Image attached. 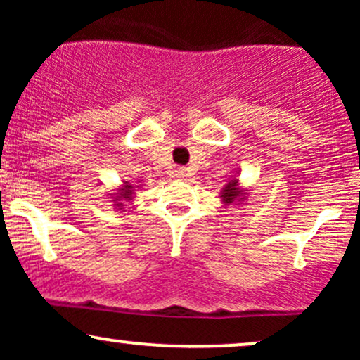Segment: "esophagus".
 I'll return each instance as SVG.
<instances>
[{"label":"esophagus","instance_id":"1","mask_svg":"<svg viewBox=\"0 0 360 360\" xmlns=\"http://www.w3.org/2000/svg\"><path fill=\"white\" fill-rule=\"evenodd\" d=\"M176 176L179 177V179L186 181L191 174H189V171H188V169H186V167H179V169H176Z\"/></svg>","mask_w":360,"mask_h":360}]
</instances>
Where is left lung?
<instances>
[{
  "instance_id": "obj_1",
  "label": "left lung",
  "mask_w": 360,
  "mask_h": 360,
  "mask_svg": "<svg viewBox=\"0 0 360 360\" xmlns=\"http://www.w3.org/2000/svg\"><path fill=\"white\" fill-rule=\"evenodd\" d=\"M220 194H221L220 198H221L223 203L229 206L232 203H237V201H238V203H240V201H245L247 189H242L240 183H238V179H237V176H235V177L232 176V179H230L229 183H226L221 188Z\"/></svg>"
}]
</instances>
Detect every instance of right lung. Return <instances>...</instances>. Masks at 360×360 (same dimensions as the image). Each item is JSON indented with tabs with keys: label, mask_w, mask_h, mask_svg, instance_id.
<instances>
[{
	"label": "right lung",
	"mask_w": 360,
	"mask_h": 360,
	"mask_svg": "<svg viewBox=\"0 0 360 360\" xmlns=\"http://www.w3.org/2000/svg\"><path fill=\"white\" fill-rule=\"evenodd\" d=\"M139 186L134 184V183H128V181H123V184L120 186V188L111 194V201H113L115 208L118 210H123V206H125L127 201H131L134 200V194H135V189H137Z\"/></svg>",
	"instance_id": "obj_1"
}]
</instances>
